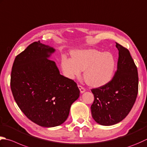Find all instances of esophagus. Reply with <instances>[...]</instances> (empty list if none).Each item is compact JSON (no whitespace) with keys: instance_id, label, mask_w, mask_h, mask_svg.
<instances>
[{"instance_id":"esophagus-1","label":"esophagus","mask_w":147,"mask_h":147,"mask_svg":"<svg viewBox=\"0 0 147 147\" xmlns=\"http://www.w3.org/2000/svg\"><path fill=\"white\" fill-rule=\"evenodd\" d=\"M78 88H79L80 90V92H81L82 94H83V92H85V89L83 88V87H82V86L78 85Z\"/></svg>"}]
</instances>
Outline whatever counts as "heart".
Instances as JSON below:
<instances>
[{"label": "heart", "mask_w": 147, "mask_h": 147, "mask_svg": "<svg viewBox=\"0 0 147 147\" xmlns=\"http://www.w3.org/2000/svg\"><path fill=\"white\" fill-rule=\"evenodd\" d=\"M115 57L110 52L89 49L72 53V59L62 57L61 66L65 76L73 79L84 71L83 78L88 85L99 87L112 80L115 71Z\"/></svg>", "instance_id": "1"}]
</instances>
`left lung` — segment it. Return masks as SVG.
<instances>
[{"instance_id":"obj_1","label":"left lung","mask_w":147,"mask_h":147,"mask_svg":"<svg viewBox=\"0 0 147 147\" xmlns=\"http://www.w3.org/2000/svg\"><path fill=\"white\" fill-rule=\"evenodd\" d=\"M116 47L119 60L113 79L91 90L94 96L92 116L102 125H112L124 119L133 108L138 91V70L130 52L117 42Z\"/></svg>"}]
</instances>
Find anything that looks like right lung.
I'll list each match as a JSON object with an SVG mask.
<instances>
[{
  "mask_svg": "<svg viewBox=\"0 0 147 147\" xmlns=\"http://www.w3.org/2000/svg\"><path fill=\"white\" fill-rule=\"evenodd\" d=\"M55 52L50 46L34 42L16 57L11 71V88L16 104L28 119L45 127L64 123L80 96L76 83L61 75L50 60Z\"/></svg>",
  "mask_w": 147,
  "mask_h": 147,
  "instance_id": "obj_1",
  "label": "right lung"
}]
</instances>
